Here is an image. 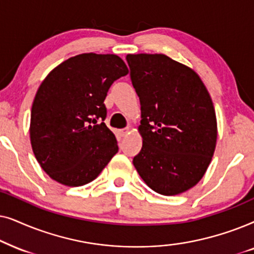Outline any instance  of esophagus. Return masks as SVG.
Masks as SVG:
<instances>
[{
    "instance_id": "esophagus-1",
    "label": "esophagus",
    "mask_w": 254,
    "mask_h": 254,
    "mask_svg": "<svg viewBox=\"0 0 254 254\" xmlns=\"http://www.w3.org/2000/svg\"><path fill=\"white\" fill-rule=\"evenodd\" d=\"M129 129H124V130H120V134H121V137H125V136H127V134H129Z\"/></svg>"
}]
</instances>
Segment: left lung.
<instances>
[{
  "label": "left lung",
  "mask_w": 254,
  "mask_h": 254,
  "mask_svg": "<svg viewBox=\"0 0 254 254\" xmlns=\"http://www.w3.org/2000/svg\"><path fill=\"white\" fill-rule=\"evenodd\" d=\"M140 101L138 174L161 195L181 194L203 178L217 140L215 108L194 69L165 54H127Z\"/></svg>",
  "instance_id": "8db88e82"
}]
</instances>
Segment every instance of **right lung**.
<instances>
[{
	"label": "right lung",
	"mask_w": 254,
	"mask_h": 254,
	"mask_svg": "<svg viewBox=\"0 0 254 254\" xmlns=\"http://www.w3.org/2000/svg\"><path fill=\"white\" fill-rule=\"evenodd\" d=\"M127 73L116 54L82 53L44 79L32 103L30 140L54 181L68 187L89 184L117 153L116 137L103 122L104 100L114 81Z\"/></svg>",
	"instance_id": "right-lung-1"
}]
</instances>
